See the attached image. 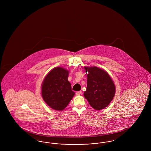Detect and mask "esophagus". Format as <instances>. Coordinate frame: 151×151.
I'll return each instance as SVG.
<instances>
[{
	"label": "esophagus",
	"mask_w": 151,
	"mask_h": 151,
	"mask_svg": "<svg viewBox=\"0 0 151 151\" xmlns=\"http://www.w3.org/2000/svg\"><path fill=\"white\" fill-rule=\"evenodd\" d=\"M81 93H82L81 91H78V92H76V95H80V94H81Z\"/></svg>",
	"instance_id": "obj_1"
}]
</instances>
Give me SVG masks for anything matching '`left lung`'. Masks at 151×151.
I'll return each instance as SVG.
<instances>
[{"label": "left lung", "instance_id": "obj_1", "mask_svg": "<svg viewBox=\"0 0 151 151\" xmlns=\"http://www.w3.org/2000/svg\"><path fill=\"white\" fill-rule=\"evenodd\" d=\"M84 68L88 73L84 97L96 110L107 107L115 95L113 80L108 72L97 67H85Z\"/></svg>", "mask_w": 151, "mask_h": 151}]
</instances>
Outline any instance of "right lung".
Returning a JSON list of instances; mask_svg holds the SVG:
<instances>
[{
  "label": "right lung",
  "mask_w": 151,
  "mask_h": 151,
  "mask_svg": "<svg viewBox=\"0 0 151 151\" xmlns=\"http://www.w3.org/2000/svg\"><path fill=\"white\" fill-rule=\"evenodd\" d=\"M69 71L62 67H55L47 73L41 86L44 101L51 109L62 111L72 100L75 92L68 80Z\"/></svg>",
  "instance_id": "add662e5"
}]
</instances>
